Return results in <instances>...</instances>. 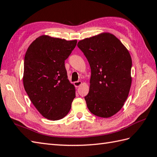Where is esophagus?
Wrapping results in <instances>:
<instances>
[{
    "label": "esophagus",
    "instance_id": "34e87169",
    "mask_svg": "<svg viewBox=\"0 0 157 157\" xmlns=\"http://www.w3.org/2000/svg\"><path fill=\"white\" fill-rule=\"evenodd\" d=\"M82 82L81 81H77V82H74V85L75 86V87H78L82 85Z\"/></svg>",
    "mask_w": 157,
    "mask_h": 157
}]
</instances>
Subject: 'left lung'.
Listing matches in <instances>:
<instances>
[{"label": "left lung", "instance_id": "obj_1", "mask_svg": "<svg viewBox=\"0 0 157 157\" xmlns=\"http://www.w3.org/2000/svg\"><path fill=\"white\" fill-rule=\"evenodd\" d=\"M78 46L91 67L89 93L85 97L91 113L114 115L124 105L132 82V59L127 48L114 36L103 33L80 40Z\"/></svg>", "mask_w": 157, "mask_h": 157}]
</instances>
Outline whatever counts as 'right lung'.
<instances>
[{"mask_svg":"<svg viewBox=\"0 0 157 157\" xmlns=\"http://www.w3.org/2000/svg\"><path fill=\"white\" fill-rule=\"evenodd\" d=\"M76 44V40L67 41L42 35L32 42L26 52L24 87L34 107L48 119L65 117L75 97L64 62Z\"/></svg>","mask_w":157,"mask_h":157,"instance_id":"right-lung-1","label":"right lung"}]
</instances>
